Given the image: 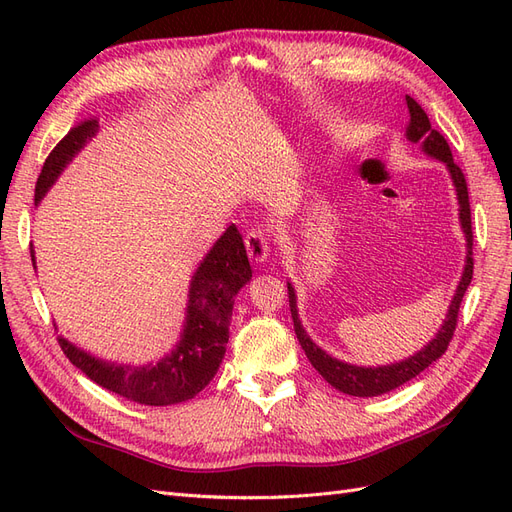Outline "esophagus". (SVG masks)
<instances>
[{"label":"esophagus","instance_id":"34e87169","mask_svg":"<svg viewBox=\"0 0 512 512\" xmlns=\"http://www.w3.org/2000/svg\"><path fill=\"white\" fill-rule=\"evenodd\" d=\"M245 247H247V256H250L256 265H265L271 256V243L269 235L260 226L252 228L245 235Z\"/></svg>","mask_w":512,"mask_h":512}]
</instances>
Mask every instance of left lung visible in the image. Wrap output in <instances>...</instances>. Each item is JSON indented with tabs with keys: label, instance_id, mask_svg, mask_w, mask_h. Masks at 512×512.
<instances>
[{
	"label": "left lung",
	"instance_id": "8db88e82",
	"mask_svg": "<svg viewBox=\"0 0 512 512\" xmlns=\"http://www.w3.org/2000/svg\"><path fill=\"white\" fill-rule=\"evenodd\" d=\"M406 104L410 111V121L406 128V138L410 143H418L423 149L425 156L444 162L448 175L453 179L455 192H457V203H459V222L461 230L466 235V265H463L461 280L457 284V290L453 294V301L448 305L446 318L442 322L440 331L436 337L431 339L427 346H423L418 352L404 361H397L391 365H378V367H359V365H350L346 361H339L335 356L324 352L320 346H316L309 335L305 333L303 324L299 320V309H297V294H294L292 284L288 282V301H290V314L294 322V333H297V339L301 348L305 350L309 363L314 365L318 374L327 380L331 386H335L337 391H342L346 395L354 397H378L382 393H389L404 382L416 378L423 369H427L433 361H438L440 356L446 352L448 342L453 339L455 327H457V314H459V305L463 301V294H466L470 282H472V269H474V260H472V218H470V200H468V183L466 177H463L461 168L453 162V153L451 147H448L446 138L431 128L427 113L421 108L414 98L406 96Z\"/></svg>",
	"mask_w": 512,
	"mask_h": 512
}]
</instances>
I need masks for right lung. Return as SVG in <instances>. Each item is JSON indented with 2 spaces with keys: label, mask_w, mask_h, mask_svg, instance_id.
Segmentation results:
<instances>
[{
  "label": "right lung",
  "mask_w": 512,
  "mask_h": 512,
  "mask_svg": "<svg viewBox=\"0 0 512 512\" xmlns=\"http://www.w3.org/2000/svg\"><path fill=\"white\" fill-rule=\"evenodd\" d=\"M98 132V119H87L72 128L46 158L36 183V203L51 190L76 153ZM32 262L36 267L34 247ZM252 280V267L237 226L226 228L200 262L190 282L185 322L177 346L158 363L121 365L81 350L59 335V346L74 367L102 389L143 406H173L196 397L218 374L226 354L228 327L237 292Z\"/></svg>",
  "instance_id": "obj_1"
}]
</instances>
